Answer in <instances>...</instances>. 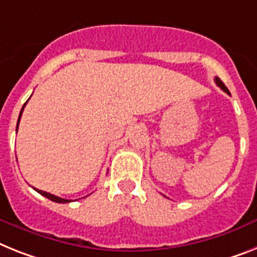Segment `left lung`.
<instances>
[{
    "instance_id": "1",
    "label": "left lung",
    "mask_w": 257,
    "mask_h": 257,
    "mask_svg": "<svg viewBox=\"0 0 257 257\" xmlns=\"http://www.w3.org/2000/svg\"><path fill=\"white\" fill-rule=\"evenodd\" d=\"M215 82H217V85L219 86V88L222 89V90H223V92H226V93H227V94H230V92H228V89L226 88V85H224L223 82L220 81L219 77H215Z\"/></svg>"
}]
</instances>
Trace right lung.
Returning <instances> with one entry per match:
<instances>
[{
  "label": "right lung",
  "instance_id": "add662e5",
  "mask_svg": "<svg viewBox=\"0 0 257 257\" xmlns=\"http://www.w3.org/2000/svg\"><path fill=\"white\" fill-rule=\"evenodd\" d=\"M27 103V102H26ZM26 103L23 105L22 110H21V113H19V116H18V122H17V130H18V124H19V120H21V116H22V113H23V109H25V106H26ZM37 190L39 194H42V196H44L46 198H48V200L54 201V202H57V203H67V202H71V200H65V198H60V197L57 196H54V194H51V193H47V192H43V190H39V189H35Z\"/></svg>",
  "mask_w": 257,
  "mask_h": 257
}]
</instances>
